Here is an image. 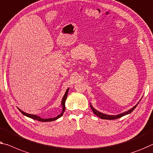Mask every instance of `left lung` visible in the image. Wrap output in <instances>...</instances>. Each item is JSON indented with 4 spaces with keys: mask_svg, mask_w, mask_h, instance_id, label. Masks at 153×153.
<instances>
[{
    "mask_svg": "<svg viewBox=\"0 0 153 153\" xmlns=\"http://www.w3.org/2000/svg\"><path fill=\"white\" fill-rule=\"evenodd\" d=\"M140 102H138V103L135 106H133L132 108L129 109L128 111H126V112H124L122 113H120V114H118V115H107V114L101 113V112H100V111H97L96 109L93 108V106L91 105V104H90V106H91V108L92 109L93 113H94L95 115H96L97 116H98V117L101 118V119H103V120H115V119H118V118L122 117H123V116L126 115H128V114H130L131 113L133 112V111L135 110V108H136L137 106L138 105V104L140 103Z\"/></svg>",
    "mask_w": 153,
    "mask_h": 153,
    "instance_id": "obj_1",
    "label": "left lung"
}]
</instances>
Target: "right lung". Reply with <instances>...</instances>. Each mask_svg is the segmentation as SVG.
Masks as SVG:
<instances>
[{"label":"right lung","instance_id":"right-lung-1","mask_svg":"<svg viewBox=\"0 0 153 153\" xmlns=\"http://www.w3.org/2000/svg\"><path fill=\"white\" fill-rule=\"evenodd\" d=\"M69 88H68L67 89V91H66L65 95H64V96H63L62 99V101H61V106H62V111H61V113L59 114V115L57 116V117H56L47 118V119H44V118L40 117H39V116H38V115H33V114L27 113L24 112V111H21L20 108H18V109H19V111L22 113V114H23L24 115H25V116H27V117H28L29 118H31V119H33V120L39 121V122H52V121L58 120V118H60V117H62L64 112H65V101H66V99H67V97L68 92H69Z\"/></svg>","mask_w":153,"mask_h":153}]
</instances>
